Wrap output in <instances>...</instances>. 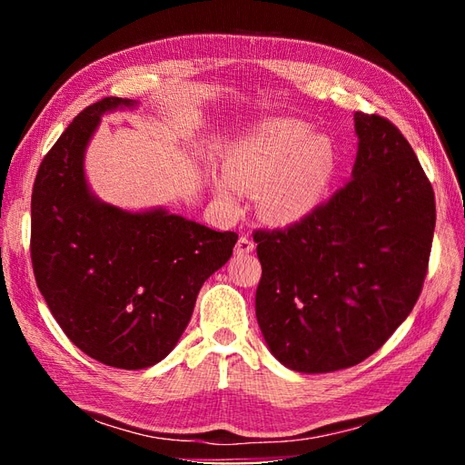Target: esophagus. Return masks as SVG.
<instances>
[{
    "mask_svg": "<svg viewBox=\"0 0 465 465\" xmlns=\"http://www.w3.org/2000/svg\"><path fill=\"white\" fill-rule=\"evenodd\" d=\"M234 252H236L238 256L250 254V252H254V241H252V238H248V236H241V238H238Z\"/></svg>",
    "mask_w": 465,
    "mask_h": 465,
    "instance_id": "esophagus-1",
    "label": "esophagus"
}]
</instances>
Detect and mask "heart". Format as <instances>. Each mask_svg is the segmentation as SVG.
<instances>
[{"mask_svg": "<svg viewBox=\"0 0 465 465\" xmlns=\"http://www.w3.org/2000/svg\"><path fill=\"white\" fill-rule=\"evenodd\" d=\"M337 173L331 139L312 134V125L297 118L267 120L229 151L227 168L211 180L217 198L238 207L244 192L260 190V215L289 227L311 217L326 200Z\"/></svg>", "mask_w": 465, "mask_h": 465, "instance_id": "obj_1", "label": "heart"}]
</instances>
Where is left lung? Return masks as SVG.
<instances>
[{
    "label": "left lung",
    "mask_w": 465,
    "mask_h": 465,
    "mask_svg": "<svg viewBox=\"0 0 465 465\" xmlns=\"http://www.w3.org/2000/svg\"><path fill=\"white\" fill-rule=\"evenodd\" d=\"M347 186L285 231L254 234L256 318L283 367L322 374L371 357L410 316L427 275L434 192L407 139L357 114Z\"/></svg>",
    "instance_id": "left-lung-1"
}]
</instances>
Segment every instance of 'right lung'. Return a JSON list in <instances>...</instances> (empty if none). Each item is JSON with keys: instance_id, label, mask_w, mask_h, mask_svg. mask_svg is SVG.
Instances as JSON below:
<instances>
[{"instance_id": "right-lung-1", "label": "right lung", "mask_w": 465, "mask_h": 465, "mask_svg": "<svg viewBox=\"0 0 465 465\" xmlns=\"http://www.w3.org/2000/svg\"><path fill=\"white\" fill-rule=\"evenodd\" d=\"M137 106L108 96L83 110L42 161L31 200V258L50 312L83 353L125 371L171 353L202 285L238 241L166 207L122 209L91 190L85 153L101 118Z\"/></svg>"}]
</instances>
